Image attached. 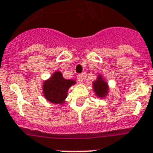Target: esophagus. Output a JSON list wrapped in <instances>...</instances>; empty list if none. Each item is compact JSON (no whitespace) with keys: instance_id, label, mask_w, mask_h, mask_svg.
<instances>
[{"instance_id":"34e87169","label":"esophagus","mask_w":153,"mask_h":153,"mask_svg":"<svg viewBox=\"0 0 153 153\" xmlns=\"http://www.w3.org/2000/svg\"><path fill=\"white\" fill-rule=\"evenodd\" d=\"M77 79H78V81H79V82H83V74H79Z\"/></svg>"}]
</instances>
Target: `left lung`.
<instances>
[{"label": "left lung", "mask_w": 153, "mask_h": 153, "mask_svg": "<svg viewBox=\"0 0 153 153\" xmlns=\"http://www.w3.org/2000/svg\"><path fill=\"white\" fill-rule=\"evenodd\" d=\"M93 89L97 97L103 99L105 98L109 93L108 83L104 79V77L101 74H99L97 79L93 82Z\"/></svg>", "instance_id": "obj_1"}]
</instances>
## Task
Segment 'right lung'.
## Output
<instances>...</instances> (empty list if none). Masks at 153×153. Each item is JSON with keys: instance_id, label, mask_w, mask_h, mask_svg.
<instances>
[{"instance_id": "1", "label": "right lung", "mask_w": 153, "mask_h": 153, "mask_svg": "<svg viewBox=\"0 0 153 153\" xmlns=\"http://www.w3.org/2000/svg\"><path fill=\"white\" fill-rule=\"evenodd\" d=\"M76 81L67 79L63 77L62 72L56 71L49 79L42 83V93L48 102L55 105H63L68 97V89L75 85Z\"/></svg>"}]
</instances>
